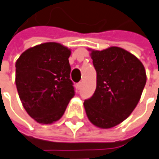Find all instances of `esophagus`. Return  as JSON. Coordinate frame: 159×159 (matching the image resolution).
Listing matches in <instances>:
<instances>
[{"label":"esophagus","instance_id":"1","mask_svg":"<svg viewBox=\"0 0 159 159\" xmlns=\"http://www.w3.org/2000/svg\"><path fill=\"white\" fill-rule=\"evenodd\" d=\"M81 87H82V82H80V83H78V84H76V89H77V90H80Z\"/></svg>","mask_w":159,"mask_h":159}]
</instances>
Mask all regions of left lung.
<instances>
[{"label":"left lung","mask_w":159,"mask_h":159,"mask_svg":"<svg viewBox=\"0 0 159 159\" xmlns=\"http://www.w3.org/2000/svg\"><path fill=\"white\" fill-rule=\"evenodd\" d=\"M97 72L94 94L85 99L86 114L93 125L110 129L125 120L134 111L146 84L143 63L120 47L91 50Z\"/></svg>","instance_id":"obj_1"}]
</instances>
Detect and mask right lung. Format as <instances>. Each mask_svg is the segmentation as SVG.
<instances>
[{
  "mask_svg": "<svg viewBox=\"0 0 159 159\" xmlns=\"http://www.w3.org/2000/svg\"><path fill=\"white\" fill-rule=\"evenodd\" d=\"M70 50L55 42L30 47L16 62V85L26 112L37 122L60 120L75 96Z\"/></svg>",
  "mask_w": 159,
  "mask_h": 159,
  "instance_id": "add662e5",
  "label": "right lung"
}]
</instances>
